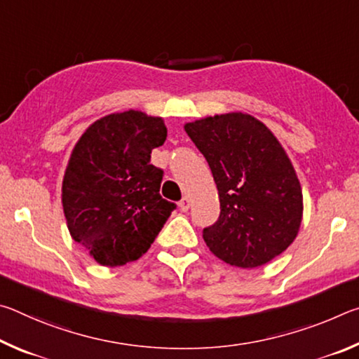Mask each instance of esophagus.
Here are the masks:
<instances>
[{"label": "esophagus", "mask_w": 359, "mask_h": 359, "mask_svg": "<svg viewBox=\"0 0 359 359\" xmlns=\"http://www.w3.org/2000/svg\"><path fill=\"white\" fill-rule=\"evenodd\" d=\"M179 208H180L182 212H187L188 209H190V198H188V196L182 198L180 203H179Z\"/></svg>", "instance_id": "obj_1"}]
</instances>
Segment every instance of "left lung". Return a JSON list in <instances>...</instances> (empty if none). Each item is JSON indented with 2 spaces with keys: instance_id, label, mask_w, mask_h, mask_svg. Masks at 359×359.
Wrapping results in <instances>:
<instances>
[{
  "instance_id": "8db88e82",
  "label": "left lung",
  "mask_w": 359,
  "mask_h": 359,
  "mask_svg": "<svg viewBox=\"0 0 359 359\" xmlns=\"http://www.w3.org/2000/svg\"><path fill=\"white\" fill-rule=\"evenodd\" d=\"M214 175L220 215L203 229L209 250L236 267H258L294 241L302 218L299 180L276 136L233 112L185 125Z\"/></svg>"
}]
</instances>
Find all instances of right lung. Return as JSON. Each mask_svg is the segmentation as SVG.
<instances>
[{
    "label": "right lung",
    "instance_id": "1",
    "mask_svg": "<svg viewBox=\"0 0 359 359\" xmlns=\"http://www.w3.org/2000/svg\"><path fill=\"white\" fill-rule=\"evenodd\" d=\"M160 117L139 111L106 115L79 139L63 179L72 239L102 266H123L149 250L175 204L161 198L163 169L150 154L165 144Z\"/></svg>",
    "mask_w": 359,
    "mask_h": 359
}]
</instances>
